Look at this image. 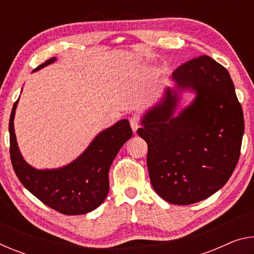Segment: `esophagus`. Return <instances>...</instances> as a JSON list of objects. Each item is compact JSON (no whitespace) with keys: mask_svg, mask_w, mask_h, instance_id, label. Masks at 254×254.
<instances>
[{"mask_svg":"<svg viewBox=\"0 0 254 254\" xmlns=\"http://www.w3.org/2000/svg\"><path fill=\"white\" fill-rule=\"evenodd\" d=\"M130 124H131V127L132 130L134 133H136V130L140 127V120L137 117H132L130 118Z\"/></svg>","mask_w":254,"mask_h":254,"instance_id":"1","label":"esophagus"}]
</instances>
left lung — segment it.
Segmentation results:
<instances>
[{"label": "left lung", "instance_id": "left-lung-1", "mask_svg": "<svg viewBox=\"0 0 254 254\" xmlns=\"http://www.w3.org/2000/svg\"><path fill=\"white\" fill-rule=\"evenodd\" d=\"M156 105L141 118L137 134L148 143L147 165L154 191L170 204L189 205L224 186L240 158L242 106L224 67L208 56L179 66ZM195 98L175 113L181 93Z\"/></svg>", "mask_w": 254, "mask_h": 254}]
</instances>
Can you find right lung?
Masks as SVG:
<instances>
[{"label": "right lung", "mask_w": 254, "mask_h": 254, "mask_svg": "<svg viewBox=\"0 0 254 254\" xmlns=\"http://www.w3.org/2000/svg\"><path fill=\"white\" fill-rule=\"evenodd\" d=\"M56 59L47 60L34 71L55 63ZM18 103L19 98L11 112L8 132L12 166L21 184L45 205L62 214L81 215L97 208L109 194L112 162L132 136L127 120H120L101 131L85 151L68 165L56 169H37L24 160L16 142L14 117Z\"/></svg>", "instance_id": "obj_1"}]
</instances>
